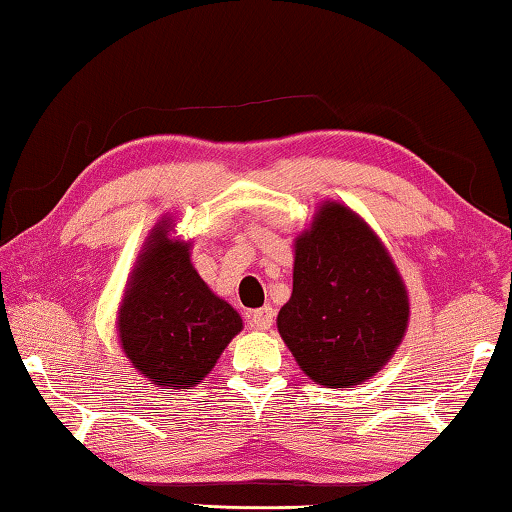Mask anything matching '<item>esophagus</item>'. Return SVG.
Segmentation results:
<instances>
[{"label":"esophagus","mask_w":512,"mask_h":512,"mask_svg":"<svg viewBox=\"0 0 512 512\" xmlns=\"http://www.w3.org/2000/svg\"><path fill=\"white\" fill-rule=\"evenodd\" d=\"M273 318H275V311L271 305H266L262 309H255L253 314H250V327L253 329H268L273 325Z\"/></svg>","instance_id":"34e87169"}]
</instances>
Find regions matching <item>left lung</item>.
Wrapping results in <instances>:
<instances>
[{
  "label": "left lung",
  "mask_w": 512,
  "mask_h": 512,
  "mask_svg": "<svg viewBox=\"0 0 512 512\" xmlns=\"http://www.w3.org/2000/svg\"><path fill=\"white\" fill-rule=\"evenodd\" d=\"M409 291L384 241L339 201L293 239V291L277 332L309 379L352 388L386 366L409 327Z\"/></svg>",
  "instance_id": "8db88e82"
}]
</instances>
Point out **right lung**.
I'll use <instances>...</instances> for the list:
<instances>
[{"mask_svg": "<svg viewBox=\"0 0 512 512\" xmlns=\"http://www.w3.org/2000/svg\"><path fill=\"white\" fill-rule=\"evenodd\" d=\"M173 219L153 225L117 311L121 352L162 388H192L216 366L244 320L207 287L192 264V241L171 237Z\"/></svg>", "mask_w": 512, "mask_h": 512, "instance_id": "1", "label": "right lung"}]
</instances>
